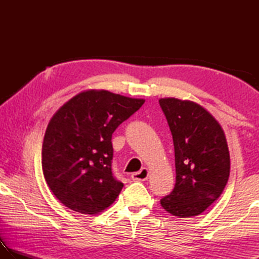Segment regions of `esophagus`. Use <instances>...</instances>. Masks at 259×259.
<instances>
[{
	"label": "esophagus",
	"instance_id": "obj_1",
	"mask_svg": "<svg viewBox=\"0 0 259 259\" xmlns=\"http://www.w3.org/2000/svg\"><path fill=\"white\" fill-rule=\"evenodd\" d=\"M148 177H149V170L147 168H142L140 171L135 172L131 176V178H133L134 181H146Z\"/></svg>",
	"mask_w": 259,
	"mask_h": 259
}]
</instances>
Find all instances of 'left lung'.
Returning <instances> with one entry per match:
<instances>
[{"mask_svg":"<svg viewBox=\"0 0 259 259\" xmlns=\"http://www.w3.org/2000/svg\"><path fill=\"white\" fill-rule=\"evenodd\" d=\"M171 131L176 184L160 200L167 212L189 218L203 212L221 197L229 178L230 157L222 125L194 101L159 100Z\"/></svg>","mask_w":259,"mask_h":259,"instance_id":"1","label":"left lung"}]
</instances>
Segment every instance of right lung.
Returning <instances> with one entry per match:
<instances>
[{
	"label": "right lung",
	"instance_id": "obj_1",
	"mask_svg": "<svg viewBox=\"0 0 259 259\" xmlns=\"http://www.w3.org/2000/svg\"><path fill=\"white\" fill-rule=\"evenodd\" d=\"M144 103L107 90H87L53 114L43 139L42 170L65 207L93 216L117 199L123 184L112 175V134Z\"/></svg>",
	"mask_w": 259,
	"mask_h": 259
}]
</instances>
